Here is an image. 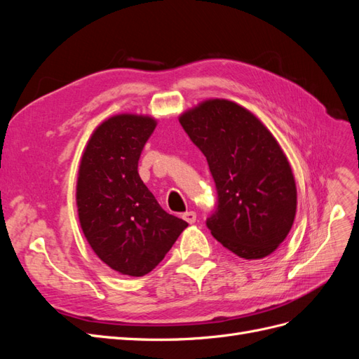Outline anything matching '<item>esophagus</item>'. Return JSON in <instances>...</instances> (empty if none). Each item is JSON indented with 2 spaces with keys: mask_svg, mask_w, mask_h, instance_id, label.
Wrapping results in <instances>:
<instances>
[{
  "mask_svg": "<svg viewBox=\"0 0 359 359\" xmlns=\"http://www.w3.org/2000/svg\"><path fill=\"white\" fill-rule=\"evenodd\" d=\"M182 219L186 220L187 223L193 224L194 222H196V212H194V211H187V212H184V214H182Z\"/></svg>",
  "mask_w": 359,
  "mask_h": 359,
  "instance_id": "1",
  "label": "esophagus"
}]
</instances>
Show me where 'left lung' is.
Returning <instances> with one entry per match:
<instances>
[{
    "mask_svg": "<svg viewBox=\"0 0 359 359\" xmlns=\"http://www.w3.org/2000/svg\"><path fill=\"white\" fill-rule=\"evenodd\" d=\"M180 123L208 161L217 189L206 226L244 259H262L285 241L297 212V186L276 137L245 107L224 99L198 104Z\"/></svg>",
    "mask_w": 359,
    "mask_h": 359,
    "instance_id": "obj_1",
    "label": "left lung"
}]
</instances>
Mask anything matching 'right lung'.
<instances>
[{
  "label": "right lung",
  "instance_id": "add662e5",
  "mask_svg": "<svg viewBox=\"0 0 359 359\" xmlns=\"http://www.w3.org/2000/svg\"><path fill=\"white\" fill-rule=\"evenodd\" d=\"M157 123L121 114L94 130L79 166L76 203L86 241L119 274L153 271L189 226L168 214L140 180L139 157Z\"/></svg>",
  "mask_w": 359,
  "mask_h": 359
}]
</instances>
